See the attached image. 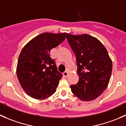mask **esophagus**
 Wrapping results in <instances>:
<instances>
[{"instance_id": "obj_1", "label": "esophagus", "mask_w": 126, "mask_h": 126, "mask_svg": "<svg viewBox=\"0 0 126 126\" xmlns=\"http://www.w3.org/2000/svg\"><path fill=\"white\" fill-rule=\"evenodd\" d=\"M67 75H68V72H67V71H65L63 73V76L64 77H67Z\"/></svg>"}]
</instances>
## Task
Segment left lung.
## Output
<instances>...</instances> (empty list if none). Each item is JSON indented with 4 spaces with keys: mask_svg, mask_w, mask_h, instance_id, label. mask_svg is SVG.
I'll use <instances>...</instances> for the list:
<instances>
[{
    "mask_svg": "<svg viewBox=\"0 0 126 126\" xmlns=\"http://www.w3.org/2000/svg\"><path fill=\"white\" fill-rule=\"evenodd\" d=\"M67 39L77 59L78 83L70 86L72 92L83 101L100 96L108 86L112 72V61L102 43L88 34L73 35Z\"/></svg>",
    "mask_w": 126,
    "mask_h": 126,
    "instance_id": "1",
    "label": "left lung"
}]
</instances>
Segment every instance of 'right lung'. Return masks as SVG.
Returning <instances> with one entry per match:
<instances>
[{"instance_id": "right-lung-1", "label": "right lung", "mask_w": 126, "mask_h": 126, "mask_svg": "<svg viewBox=\"0 0 126 126\" xmlns=\"http://www.w3.org/2000/svg\"><path fill=\"white\" fill-rule=\"evenodd\" d=\"M66 35V33H42L22 48L17 64V77L22 89L31 97L45 99L56 91L63 75L49 51L60 45Z\"/></svg>"}]
</instances>
